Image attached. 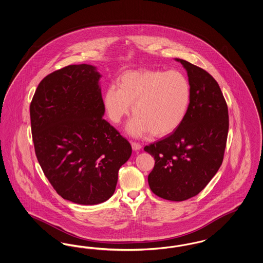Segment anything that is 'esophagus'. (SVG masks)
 Here are the masks:
<instances>
[{
  "instance_id": "34e87169",
  "label": "esophagus",
  "mask_w": 263,
  "mask_h": 263,
  "mask_svg": "<svg viewBox=\"0 0 263 263\" xmlns=\"http://www.w3.org/2000/svg\"><path fill=\"white\" fill-rule=\"evenodd\" d=\"M131 146H132V148H133V151H140V149L142 148V146H141V144H139V143H136V142H131Z\"/></svg>"
}]
</instances>
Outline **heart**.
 <instances>
[{
  "label": "heart",
  "instance_id": "obj_1",
  "mask_svg": "<svg viewBox=\"0 0 263 263\" xmlns=\"http://www.w3.org/2000/svg\"><path fill=\"white\" fill-rule=\"evenodd\" d=\"M116 85L104 93L108 118L118 124L131 111L135 116L128 123L132 136L164 137L173 133L184 121L191 102L187 77L176 70L138 69L120 74Z\"/></svg>",
  "mask_w": 263,
  "mask_h": 263
}]
</instances>
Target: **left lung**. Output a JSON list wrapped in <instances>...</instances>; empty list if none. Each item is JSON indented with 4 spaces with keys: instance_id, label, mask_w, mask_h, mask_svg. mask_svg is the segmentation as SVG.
<instances>
[{
    "instance_id": "1",
    "label": "left lung",
    "mask_w": 263,
    "mask_h": 263,
    "mask_svg": "<svg viewBox=\"0 0 263 263\" xmlns=\"http://www.w3.org/2000/svg\"><path fill=\"white\" fill-rule=\"evenodd\" d=\"M188 74L191 102L182 124L170 136L145 147L155 158L149 188L165 200L197 196L222 164L229 129L226 101L216 80L197 65L175 59Z\"/></svg>"
}]
</instances>
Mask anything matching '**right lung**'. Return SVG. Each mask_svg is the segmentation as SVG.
Here are the masks:
<instances>
[{
  "label": "right lung",
  "mask_w": 263,
  "mask_h": 263,
  "mask_svg": "<svg viewBox=\"0 0 263 263\" xmlns=\"http://www.w3.org/2000/svg\"><path fill=\"white\" fill-rule=\"evenodd\" d=\"M101 77L90 64L65 66L43 79L30 104L43 172L63 199L79 204L108 200L132 154L129 142L103 118Z\"/></svg>",
  "instance_id": "right-lung-1"
}]
</instances>
